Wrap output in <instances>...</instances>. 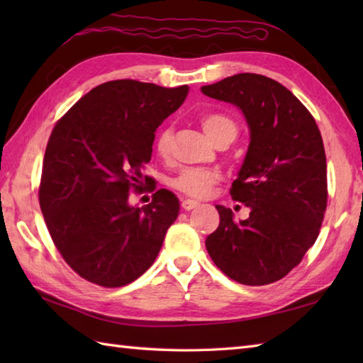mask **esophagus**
Returning a JSON list of instances; mask_svg holds the SVG:
<instances>
[{
	"label": "esophagus",
	"mask_w": 363,
	"mask_h": 363,
	"mask_svg": "<svg viewBox=\"0 0 363 363\" xmlns=\"http://www.w3.org/2000/svg\"><path fill=\"white\" fill-rule=\"evenodd\" d=\"M198 201H195V199H182V203H181V206H182V209L184 211H191V209H195V207H198Z\"/></svg>",
	"instance_id": "34e87169"
}]
</instances>
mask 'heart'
Here are the masks:
<instances>
[{"instance_id": "1", "label": "heart", "mask_w": 363, "mask_h": 363, "mask_svg": "<svg viewBox=\"0 0 363 363\" xmlns=\"http://www.w3.org/2000/svg\"><path fill=\"white\" fill-rule=\"evenodd\" d=\"M199 123H201L204 133L213 142H217L220 137L226 134L234 137L237 134L235 121L226 113L206 112L199 117ZM169 146H172V130L168 128L160 129L156 135V140H154V150H156L157 156L167 157L169 154ZM220 177L221 176L217 169L184 168L179 174L169 181V186L184 195L204 198L211 194V190L220 181Z\"/></svg>"}]
</instances>
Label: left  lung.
<instances>
[{
  "label": "left lung",
  "mask_w": 363,
  "mask_h": 363,
  "mask_svg": "<svg viewBox=\"0 0 363 363\" xmlns=\"http://www.w3.org/2000/svg\"><path fill=\"white\" fill-rule=\"evenodd\" d=\"M204 95L240 107L251 142L229 194L250 207V217L233 218L217 206L220 226L206 240L213 264L243 285L282 279L317 240L328 206L326 152L317 121L282 84L240 73Z\"/></svg>",
  "instance_id": "left-lung-1"
}]
</instances>
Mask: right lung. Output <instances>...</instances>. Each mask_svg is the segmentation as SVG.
Wrapping results in <instances>:
<instances>
[{
	"instance_id": "1",
	"label": "right lung",
	"mask_w": 363,
	"mask_h": 363,
	"mask_svg": "<svg viewBox=\"0 0 363 363\" xmlns=\"http://www.w3.org/2000/svg\"><path fill=\"white\" fill-rule=\"evenodd\" d=\"M187 94L189 86L109 81L54 126L38 203L54 246L82 279L123 287L156 260L179 201L165 189L143 207H130L128 198L148 187L143 168L151 160L154 133Z\"/></svg>"
}]
</instances>
